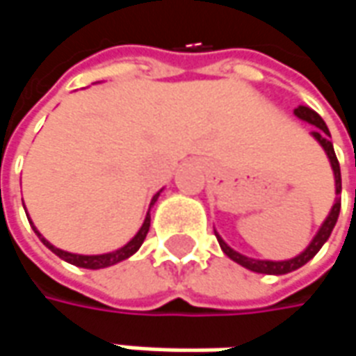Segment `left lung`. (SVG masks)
Instances as JSON below:
<instances>
[{
    "label": "left lung",
    "mask_w": 356,
    "mask_h": 356,
    "mask_svg": "<svg viewBox=\"0 0 356 356\" xmlns=\"http://www.w3.org/2000/svg\"><path fill=\"white\" fill-rule=\"evenodd\" d=\"M293 115L299 120H303V122H309V124H313L315 130L311 132V136L317 140V143L321 144V148L325 150V154L329 158V162H331V168H333V176H335V204H333V208H331V212L327 213V218L323 220L321 227L317 229V234L313 236V239L309 241V245L303 250V252L299 253V255H295V257H289V259H281V261H273V259H255V257H248V255H243V253L236 252L234 248H229L226 241L222 239V236L213 229V234H216V238H218V243H220V248H222V252L226 253L229 259H234L236 264H239L241 267H245V269H250V271H255V273H266V275H285V273H291L295 269H299V267H303L307 261H311L319 250L323 248V243L329 239L331 236V232H333V227H335L337 220H339V212H341V198H339V194H341V166H339V160L335 156V148H333V143H331V132L327 129V124H325V120H323L313 108H309V106H303V104H299L297 108L293 111Z\"/></svg>",
    "instance_id": "left-lung-1"
}]
</instances>
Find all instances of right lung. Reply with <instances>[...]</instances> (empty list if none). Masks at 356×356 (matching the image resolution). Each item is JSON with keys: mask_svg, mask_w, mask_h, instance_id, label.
Here are the masks:
<instances>
[{"mask_svg": "<svg viewBox=\"0 0 356 356\" xmlns=\"http://www.w3.org/2000/svg\"><path fill=\"white\" fill-rule=\"evenodd\" d=\"M162 192V190H160ZM160 192L154 194V198L150 202V208L154 206V202L160 196ZM150 208H148V212H146V218H144L143 226L140 229L136 232V236L130 239L127 245H122V248H118L115 252H108V253H99V255H83V253H71V252H65V250H59V248H55L51 241L43 238V234L33 226V222H29L31 227L35 229V234L39 236V239L43 241V245H47L51 252L55 253V255H59L61 259H65L67 264H71V266L76 267H85V269H104V267H111L115 266V264H120V261H124V259H129L130 255H134V253L140 250V245H143L144 238H146V234H148V229H150Z\"/></svg>", "mask_w": 356, "mask_h": 356, "instance_id": "right-lung-1", "label": "right lung"}]
</instances>
